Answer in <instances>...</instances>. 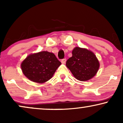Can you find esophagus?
<instances>
[{"label":"esophagus","instance_id":"obj_1","mask_svg":"<svg viewBox=\"0 0 123 123\" xmlns=\"http://www.w3.org/2000/svg\"><path fill=\"white\" fill-rule=\"evenodd\" d=\"M61 62L62 64H65V62H66V59H62Z\"/></svg>","mask_w":123,"mask_h":123}]
</instances>
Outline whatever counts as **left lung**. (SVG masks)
<instances>
[{
    "instance_id": "1",
    "label": "left lung",
    "mask_w": 123,
    "mask_h": 123,
    "mask_svg": "<svg viewBox=\"0 0 123 123\" xmlns=\"http://www.w3.org/2000/svg\"><path fill=\"white\" fill-rule=\"evenodd\" d=\"M66 66L75 78L86 81L95 76L100 64L92 51L76 47L72 51V56L67 60Z\"/></svg>"
}]
</instances>
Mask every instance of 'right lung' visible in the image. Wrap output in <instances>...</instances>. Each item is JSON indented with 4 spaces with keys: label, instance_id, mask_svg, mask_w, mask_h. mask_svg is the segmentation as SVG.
I'll return each instance as SVG.
<instances>
[{
    "label": "right lung",
    "instance_id": "1",
    "mask_svg": "<svg viewBox=\"0 0 123 123\" xmlns=\"http://www.w3.org/2000/svg\"><path fill=\"white\" fill-rule=\"evenodd\" d=\"M60 64L53 53L41 51L27 57L21 64V68L30 80L42 83L51 78Z\"/></svg>",
    "mask_w": 123,
    "mask_h": 123
}]
</instances>
